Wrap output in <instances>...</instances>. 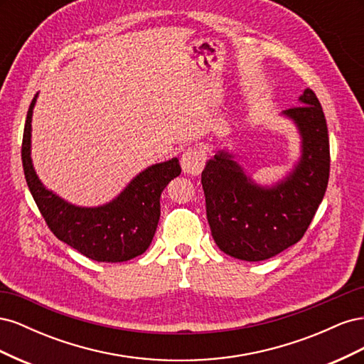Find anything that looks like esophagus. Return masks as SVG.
<instances>
[{
    "label": "esophagus",
    "mask_w": 364,
    "mask_h": 364,
    "mask_svg": "<svg viewBox=\"0 0 364 364\" xmlns=\"http://www.w3.org/2000/svg\"><path fill=\"white\" fill-rule=\"evenodd\" d=\"M182 170L186 174L197 176L200 174L205 165V153L199 149H188L182 153L181 156Z\"/></svg>",
    "instance_id": "1"
}]
</instances>
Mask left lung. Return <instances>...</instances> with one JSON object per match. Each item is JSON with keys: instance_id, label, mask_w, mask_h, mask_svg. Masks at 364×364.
I'll return each instance as SVG.
<instances>
[{"instance_id": "left-lung-1", "label": "left lung", "mask_w": 364, "mask_h": 364, "mask_svg": "<svg viewBox=\"0 0 364 364\" xmlns=\"http://www.w3.org/2000/svg\"><path fill=\"white\" fill-rule=\"evenodd\" d=\"M299 106L284 114L302 135V158L287 179L261 188L226 151L202 171L206 218L215 245L228 255L262 261L296 245L321 205L329 178L326 119L316 94L305 90Z\"/></svg>"}]
</instances>
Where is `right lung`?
Returning <instances> with one entry per match:
<instances>
[{
  "instance_id": "right-lung-1",
  "label": "right lung",
  "mask_w": 364,
  "mask_h": 364,
  "mask_svg": "<svg viewBox=\"0 0 364 364\" xmlns=\"http://www.w3.org/2000/svg\"><path fill=\"white\" fill-rule=\"evenodd\" d=\"M31 100L23 135L24 176L46 223L63 243L98 262H123L144 253L156 232L161 215V193L181 174L178 159L151 165L139 173L111 203L79 208L63 202L41 183L30 158Z\"/></svg>"
}]
</instances>
